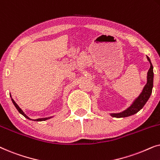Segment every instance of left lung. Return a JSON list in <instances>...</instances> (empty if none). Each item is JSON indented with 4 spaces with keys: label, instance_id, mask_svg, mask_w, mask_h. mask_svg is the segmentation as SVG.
<instances>
[{
    "label": "left lung",
    "instance_id": "left-lung-1",
    "mask_svg": "<svg viewBox=\"0 0 160 160\" xmlns=\"http://www.w3.org/2000/svg\"><path fill=\"white\" fill-rule=\"evenodd\" d=\"M148 60L150 62V68L148 70L147 73V84L145 85L144 88L143 89L141 95L139 97L135 100L132 106L130 108H128L126 111H123V112L119 113H112L111 116L113 117L121 118V117H127L129 116L133 115L135 113L141 110V109L144 106L146 102L148 101V98H150L151 94L152 92V87H153V80H154V72H153V66L151 60L148 57H147Z\"/></svg>",
    "mask_w": 160,
    "mask_h": 160
}]
</instances>
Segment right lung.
<instances>
[{
  "label": "right lung",
  "instance_id": "right-lung-1",
  "mask_svg": "<svg viewBox=\"0 0 160 160\" xmlns=\"http://www.w3.org/2000/svg\"><path fill=\"white\" fill-rule=\"evenodd\" d=\"M12 100L13 103H14V106H15V107H16V108L17 109V110H18V111H19V113H21V114H22V115L24 116V117H25V118H27V119H30V118L28 117V116H26V114H25V113L23 112V111H22V109H21L20 108H19V107L18 106V105H17V104L16 103V102H15V101H14V100H13V99H12ZM49 119V118H42V119H35V120H34V121H37V122H38V121H44V120H47V119ZM30 120H31V119H30Z\"/></svg>",
  "mask_w": 160,
  "mask_h": 160
}]
</instances>
